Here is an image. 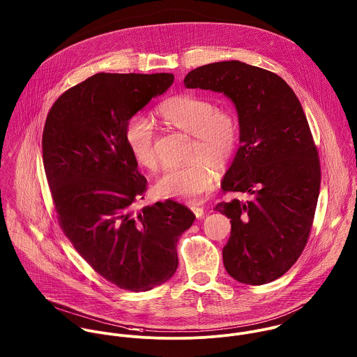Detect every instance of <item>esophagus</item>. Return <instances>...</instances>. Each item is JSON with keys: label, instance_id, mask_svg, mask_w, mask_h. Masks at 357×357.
Wrapping results in <instances>:
<instances>
[{"label": "esophagus", "instance_id": "34e87169", "mask_svg": "<svg viewBox=\"0 0 357 357\" xmlns=\"http://www.w3.org/2000/svg\"><path fill=\"white\" fill-rule=\"evenodd\" d=\"M190 210L193 211V214L197 217V218H202L204 215V208L200 207V206H190Z\"/></svg>", "mask_w": 357, "mask_h": 357}]
</instances>
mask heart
<instances>
[{
  "mask_svg": "<svg viewBox=\"0 0 357 357\" xmlns=\"http://www.w3.org/2000/svg\"><path fill=\"white\" fill-rule=\"evenodd\" d=\"M155 115L164 123L193 135L190 150L193 161L183 167L169 168L155 183L157 195L181 200H196L210 190L217 172L227 169L239 143V122L236 116L203 97L193 94L174 96L162 101ZM126 144L135 160L149 171L158 168L155 150V129L153 122L142 115L129 119L125 130Z\"/></svg>",
  "mask_w": 357,
  "mask_h": 357,
  "instance_id": "heart-1",
  "label": "heart"
}]
</instances>
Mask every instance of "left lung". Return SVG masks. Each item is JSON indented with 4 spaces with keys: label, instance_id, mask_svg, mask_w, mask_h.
<instances>
[{
    "label": "left lung",
    "instance_id": "obj_1",
    "mask_svg": "<svg viewBox=\"0 0 357 357\" xmlns=\"http://www.w3.org/2000/svg\"><path fill=\"white\" fill-rule=\"evenodd\" d=\"M183 83L222 93L238 112L241 147L221 188L249 200L214 208L231 218L225 270L242 284L273 282L302 255L320 193L319 153L302 104L282 77L241 61L199 66Z\"/></svg>",
    "mask_w": 357,
    "mask_h": 357
}]
</instances>
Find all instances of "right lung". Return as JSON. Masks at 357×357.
<instances>
[{
  "label": "right lung",
  "mask_w": 357,
  "mask_h": 357,
  "mask_svg": "<svg viewBox=\"0 0 357 357\" xmlns=\"http://www.w3.org/2000/svg\"><path fill=\"white\" fill-rule=\"evenodd\" d=\"M172 82V73H96L58 97L43 130L44 171L63 234L94 271L132 292L175 274L178 239L196 218L169 199L133 210L147 181L126 144V125Z\"/></svg>",
  "instance_id": "obj_1"
}]
</instances>
